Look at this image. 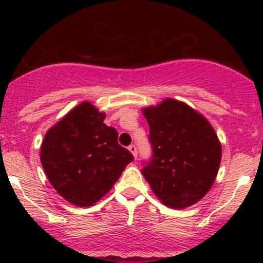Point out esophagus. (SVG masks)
I'll list each match as a JSON object with an SVG mask.
<instances>
[{"label": "esophagus", "instance_id": "obj_1", "mask_svg": "<svg viewBox=\"0 0 263 263\" xmlns=\"http://www.w3.org/2000/svg\"><path fill=\"white\" fill-rule=\"evenodd\" d=\"M128 150L131 151L132 155H134L135 159H136V158H137V148H136V146H135V145H129Z\"/></svg>", "mask_w": 263, "mask_h": 263}]
</instances>
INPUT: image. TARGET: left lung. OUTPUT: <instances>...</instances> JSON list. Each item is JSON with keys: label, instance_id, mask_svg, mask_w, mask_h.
<instances>
[{"label": "left lung", "instance_id": "obj_1", "mask_svg": "<svg viewBox=\"0 0 263 263\" xmlns=\"http://www.w3.org/2000/svg\"><path fill=\"white\" fill-rule=\"evenodd\" d=\"M153 155L142 174L156 197L173 209L198 202L210 191L221 161V144L208 119L185 103L165 99L142 109Z\"/></svg>", "mask_w": 263, "mask_h": 263}]
</instances>
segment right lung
<instances>
[{
    "label": "right lung",
    "mask_w": 263,
    "mask_h": 263,
    "mask_svg": "<svg viewBox=\"0 0 263 263\" xmlns=\"http://www.w3.org/2000/svg\"><path fill=\"white\" fill-rule=\"evenodd\" d=\"M104 118V113L84 102L49 128L42 142L41 161L50 184L80 208L107 195L134 160Z\"/></svg>",
    "instance_id": "obj_1"
}]
</instances>
